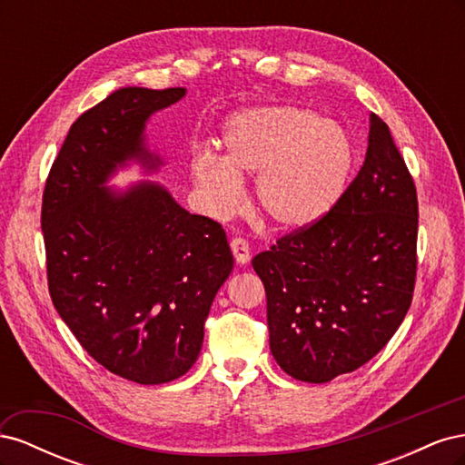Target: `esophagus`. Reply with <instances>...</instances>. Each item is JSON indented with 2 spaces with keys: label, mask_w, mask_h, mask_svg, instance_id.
<instances>
[{
  "label": "esophagus",
  "mask_w": 465,
  "mask_h": 465,
  "mask_svg": "<svg viewBox=\"0 0 465 465\" xmlns=\"http://www.w3.org/2000/svg\"><path fill=\"white\" fill-rule=\"evenodd\" d=\"M231 250H232L236 263H242L244 265V263L250 262V246H248V242L244 241V238H241V236L232 238V241H231Z\"/></svg>",
  "instance_id": "1"
}]
</instances>
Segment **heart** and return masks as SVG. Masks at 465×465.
Returning a JSON list of instances; mask_svg holds the SVG:
<instances>
[{"label":"heart","mask_w":465,"mask_h":465,"mask_svg":"<svg viewBox=\"0 0 465 465\" xmlns=\"http://www.w3.org/2000/svg\"><path fill=\"white\" fill-rule=\"evenodd\" d=\"M224 157L202 151L192 176L211 215L229 217L244 195L242 178H258L263 213L281 229L312 227L341 200L353 173V143L333 120L299 106H256L223 128Z\"/></svg>","instance_id":"1"}]
</instances>
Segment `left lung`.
Here are the masks:
<instances>
[{"label":"left lung","instance_id":"left-lung-1","mask_svg":"<svg viewBox=\"0 0 465 465\" xmlns=\"http://www.w3.org/2000/svg\"><path fill=\"white\" fill-rule=\"evenodd\" d=\"M417 224L413 178L386 122L371 114L367 157L341 200L252 260L281 369L323 384L391 340L413 299Z\"/></svg>","mask_w":465,"mask_h":465}]
</instances>
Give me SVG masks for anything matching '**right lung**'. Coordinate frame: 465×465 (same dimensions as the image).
<instances>
[{"instance_id":"add662e5","label":"right lung","mask_w":465,"mask_h":465,"mask_svg":"<svg viewBox=\"0 0 465 465\" xmlns=\"http://www.w3.org/2000/svg\"><path fill=\"white\" fill-rule=\"evenodd\" d=\"M184 94L124 87L83 112L42 195L55 311L98 364L145 386L171 382L198 361L211 302L234 263L221 224L188 213L161 184L104 186L128 161L157 171L145 124Z\"/></svg>"}]
</instances>
